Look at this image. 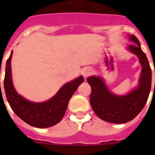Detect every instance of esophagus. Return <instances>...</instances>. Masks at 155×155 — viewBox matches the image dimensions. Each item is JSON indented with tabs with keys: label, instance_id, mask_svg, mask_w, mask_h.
<instances>
[{
	"label": "esophagus",
	"instance_id": "esophagus-1",
	"mask_svg": "<svg viewBox=\"0 0 155 155\" xmlns=\"http://www.w3.org/2000/svg\"><path fill=\"white\" fill-rule=\"evenodd\" d=\"M92 72V70L90 68H88V67H87V68H85L82 71L83 75H84V78L88 77L89 75H91Z\"/></svg>",
	"mask_w": 155,
	"mask_h": 155
}]
</instances>
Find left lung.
Returning <instances> with one entry per match:
<instances>
[{"instance_id": "8db88e82", "label": "left lung", "mask_w": 155, "mask_h": 155, "mask_svg": "<svg viewBox=\"0 0 155 155\" xmlns=\"http://www.w3.org/2000/svg\"><path fill=\"white\" fill-rule=\"evenodd\" d=\"M130 44L128 50L135 54L142 64L139 84L127 95L117 96L106 87L101 77L90 76L87 79L92 88L90 104L95 113L101 119L114 124L129 122L137 117L144 108L151 88V68L140 42L134 35H129ZM155 73V70H154Z\"/></svg>"}]
</instances>
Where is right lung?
Here are the masks:
<instances>
[{
  "label": "right lung",
  "instance_id": "add662e5",
  "mask_svg": "<svg viewBox=\"0 0 155 155\" xmlns=\"http://www.w3.org/2000/svg\"><path fill=\"white\" fill-rule=\"evenodd\" d=\"M13 51L7 59L4 87L6 98L15 114L25 123L37 128H47L56 125L62 120L68 108V102L80 84L82 75L61 87L54 97L47 101L35 103L27 101L16 92L11 75V58ZM1 84V83H0Z\"/></svg>",
  "mask_w": 155,
  "mask_h": 155
}]
</instances>
